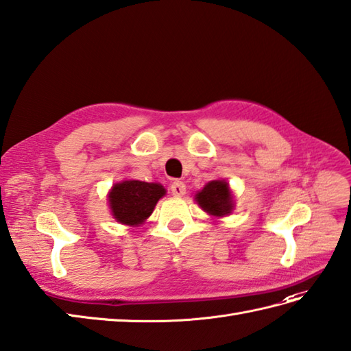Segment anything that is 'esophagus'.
I'll return each mask as SVG.
<instances>
[{
	"label": "esophagus",
	"mask_w": 351,
	"mask_h": 351,
	"mask_svg": "<svg viewBox=\"0 0 351 351\" xmlns=\"http://www.w3.org/2000/svg\"><path fill=\"white\" fill-rule=\"evenodd\" d=\"M186 191V186L182 181H175L170 185V193H172L175 197H182Z\"/></svg>",
	"instance_id": "obj_1"
}]
</instances>
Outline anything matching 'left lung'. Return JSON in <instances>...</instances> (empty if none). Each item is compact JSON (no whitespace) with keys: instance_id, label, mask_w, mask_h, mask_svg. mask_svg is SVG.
Wrapping results in <instances>:
<instances>
[{"instance_id":"8db88e82","label":"left lung","mask_w":351,"mask_h":351,"mask_svg":"<svg viewBox=\"0 0 351 351\" xmlns=\"http://www.w3.org/2000/svg\"><path fill=\"white\" fill-rule=\"evenodd\" d=\"M195 202L204 212L217 218L227 217L234 209L230 185L223 179L206 184L203 190L195 194Z\"/></svg>"}]
</instances>
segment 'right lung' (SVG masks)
<instances>
[{
	"mask_svg": "<svg viewBox=\"0 0 351 351\" xmlns=\"http://www.w3.org/2000/svg\"><path fill=\"white\" fill-rule=\"evenodd\" d=\"M165 194L166 190L161 184L123 181L111 188L108 202L117 222L134 227L149 218L157 202Z\"/></svg>",
	"mask_w": 351,
	"mask_h": 351,
	"instance_id": "obj_1",
	"label": "right lung"
}]
</instances>
